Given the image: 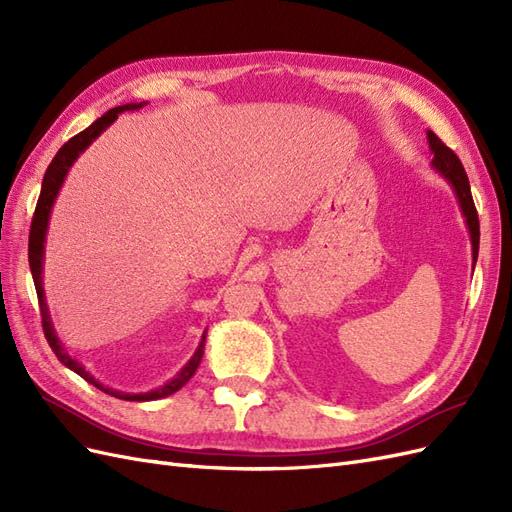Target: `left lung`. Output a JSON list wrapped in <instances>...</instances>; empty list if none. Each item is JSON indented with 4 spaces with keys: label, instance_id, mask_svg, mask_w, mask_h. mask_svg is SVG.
I'll use <instances>...</instances> for the list:
<instances>
[{
    "label": "left lung",
    "instance_id": "obj_1",
    "mask_svg": "<svg viewBox=\"0 0 512 512\" xmlns=\"http://www.w3.org/2000/svg\"><path fill=\"white\" fill-rule=\"evenodd\" d=\"M427 141H429V149L433 153L431 166L436 168V173H440L448 181V185H451L455 196H457V203H459L463 218H466V226H468L470 241H472V265H476L480 226H478V213H476L474 200H472L468 175H466V170H463L459 158L455 156V151L448 149L431 130H427Z\"/></svg>",
    "mask_w": 512,
    "mask_h": 512
}]
</instances>
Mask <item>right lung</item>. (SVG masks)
<instances>
[{
  "instance_id": "obj_1",
  "label": "right lung",
  "mask_w": 512,
  "mask_h": 512,
  "mask_svg": "<svg viewBox=\"0 0 512 512\" xmlns=\"http://www.w3.org/2000/svg\"><path fill=\"white\" fill-rule=\"evenodd\" d=\"M147 102H132V104H123V106H115L111 111L104 113L100 119H96L91 123L89 128H85L83 132H79L76 136H72L70 141L57 151V156L53 158V162L49 164L42 179V190H40V198H38V205L34 211V220H32V230H29V269H32V277H34V284H36V292H38V303H40V316H42V329H44V337L49 346L53 348L57 359L64 363L68 369H72L74 374H79L81 378H85L89 384H94L96 389L104 391L106 395H113L117 399H126V401H151V399H162L177 393L181 386L188 382L200 365V359H203L205 354V339H207V331L203 333L198 342L196 352L192 354V359L181 367L179 374L175 378H170L166 384L158 386V389L147 391V393H123L117 389H111V386H104L102 382H98L94 376L85 371V367L72 359V356L66 352L64 344L59 342V337L55 333L53 327V320H51V312H49V305H46L44 299V288H42V267H44V241H46V230H49V220H51V211L55 205V198L61 190V185H64V179L68 175V170L72 168V164L76 162V158L81 156V153L96 141V138L111 126V123L123 113V111H138V108H143Z\"/></svg>"
}]
</instances>
